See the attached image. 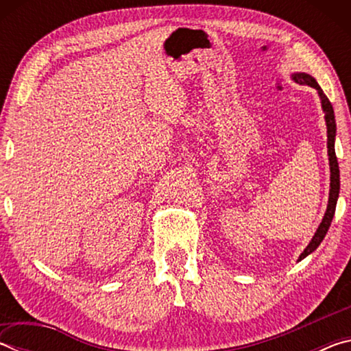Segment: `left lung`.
<instances>
[{"instance_id":"obj_1","label":"left lung","mask_w":351,"mask_h":351,"mask_svg":"<svg viewBox=\"0 0 351 351\" xmlns=\"http://www.w3.org/2000/svg\"><path fill=\"white\" fill-rule=\"evenodd\" d=\"M293 80L299 85H308L314 88L317 91L320 105H322V110L325 112V123H326V148H328V162H330V193H328V204H326L325 215L322 218V223L319 224L316 232H314L311 241L308 243V246L304 249V252L299 255L297 261L304 260L308 255L313 254L319 247L320 243L325 239L326 232H328L330 224L332 221V217H335L337 198H339V189H341V178H339V164H337L336 152H335V141H336V119H335V111H332V105L330 104L328 97L325 96L322 88L319 86L314 77L306 73H294Z\"/></svg>"}]
</instances>
